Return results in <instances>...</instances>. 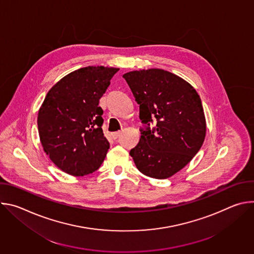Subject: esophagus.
Masks as SVG:
<instances>
[{
	"instance_id": "34e87169",
	"label": "esophagus",
	"mask_w": 254,
	"mask_h": 254,
	"mask_svg": "<svg viewBox=\"0 0 254 254\" xmlns=\"http://www.w3.org/2000/svg\"><path fill=\"white\" fill-rule=\"evenodd\" d=\"M121 133H122V131H116V132H113L112 135H113V137H114L115 139H117V138L121 135Z\"/></svg>"
}]
</instances>
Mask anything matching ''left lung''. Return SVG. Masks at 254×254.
Returning a JSON list of instances; mask_svg holds the SVG:
<instances>
[{"mask_svg":"<svg viewBox=\"0 0 254 254\" xmlns=\"http://www.w3.org/2000/svg\"><path fill=\"white\" fill-rule=\"evenodd\" d=\"M139 104V119L151 129H141L130 150L137 170L148 177L167 179L182 170L199 152L206 135L201 98L186 80L164 69L150 68L125 73Z\"/></svg>","mask_w":254,"mask_h":254,"instance_id":"8db88e82","label":"left lung"}]
</instances>
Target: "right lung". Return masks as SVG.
<instances>
[{
  "mask_svg": "<svg viewBox=\"0 0 254 254\" xmlns=\"http://www.w3.org/2000/svg\"><path fill=\"white\" fill-rule=\"evenodd\" d=\"M119 70L83 67L48 91L38 112V131L44 152L61 171L85 176L104 161L110 142L103 135V111L98 103Z\"/></svg>",
  "mask_w": 254,
  "mask_h": 254,
  "instance_id": "1",
  "label": "right lung"
}]
</instances>
